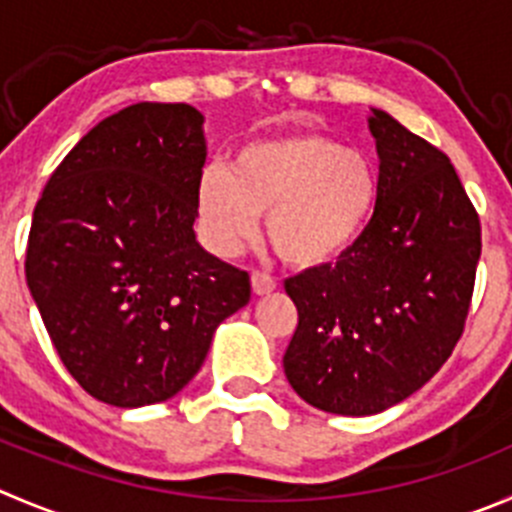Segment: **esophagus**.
Returning <instances> with one entry per match:
<instances>
[{
    "label": "esophagus",
    "mask_w": 512,
    "mask_h": 512,
    "mask_svg": "<svg viewBox=\"0 0 512 512\" xmlns=\"http://www.w3.org/2000/svg\"><path fill=\"white\" fill-rule=\"evenodd\" d=\"M251 286H253V291H256V294L264 296V294H271V291L276 289V279H274V276L264 274V271H253Z\"/></svg>",
    "instance_id": "obj_1"
}]
</instances>
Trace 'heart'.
<instances>
[{"label":"heart","mask_w":512,"mask_h":512,"mask_svg":"<svg viewBox=\"0 0 512 512\" xmlns=\"http://www.w3.org/2000/svg\"><path fill=\"white\" fill-rule=\"evenodd\" d=\"M382 180L374 160L324 133L296 130L251 140L231 165H208L196 213L213 251L231 256L259 228L299 269L332 264L372 226Z\"/></svg>","instance_id":"obj_1"}]
</instances>
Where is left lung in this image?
<instances>
[{
    "label": "left lung",
    "mask_w": 512,
    "mask_h": 512,
    "mask_svg": "<svg viewBox=\"0 0 512 512\" xmlns=\"http://www.w3.org/2000/svg\"><path fill=\"white\" fill-rule=\"evenodd\" d=\"M377 213L337 264L284 289L299 324L284 354L294 392L332 415H377L447 362L460 342L480 261V218L450 158L372 110Z\"/></svg>",
    "instance_id": "left-lung-1"
}]
</instances>
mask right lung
Listing matches in <instances>:
<instances>
[{
  "instance_id": "1",
  "label": "right lung",
  "mask_w": 512,
  "mask_h": 512,
  "mask_svg": "<svg viewBox=\"0 0 512 512\" xmlns=\"http://www.w3.org/2000/svg\"><path fill=\"white\" fill-rule=\"evenodd\" d=\"M203 163L196 107L138 102L97 123L34 206L27 286L67 372L105 405L178 394L251 299L246 271L196 241Z\"/></svg>"
}]
</instances>
